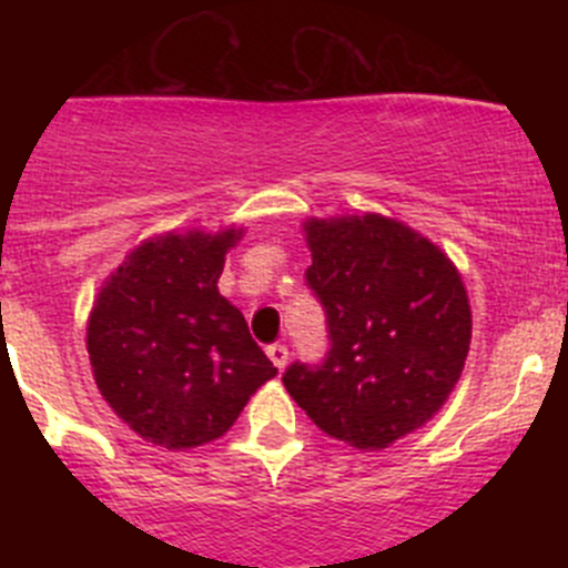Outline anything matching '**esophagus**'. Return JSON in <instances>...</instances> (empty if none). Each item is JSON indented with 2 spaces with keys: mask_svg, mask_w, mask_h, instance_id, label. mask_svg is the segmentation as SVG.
I'll list each match as a JSON object with an SVG mask.
<instances>
[{
  "mask_svg": "<svg viewBox=\"0 0 568 568\" xmlns=\"http://www.w3.org/2000/svg\"><path fill=\"white\" fill-rule=\"evenodd\" d=\"M266 354H268V359H272L274 368H277V371H283L285 365H288V348H285L283 343H274V346H268Z\"/></svg>",
  "mask_w": 568,
  "mask_h": 568,
  "instance_id": "34e87169",
  "label": "esophagus"
}]
</instances>
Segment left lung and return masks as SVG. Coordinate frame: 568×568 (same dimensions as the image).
I'll use <instances>...</instances> for the list:
<instances>
[{"instance_id":"8db88e82","label":"left lung","mask_w":568,"mask_h":568,"mask_svg":"<svg viewBox=\"0 0 568 568\" xmlns=\"http://www.w3.org/2000/svg\"><path fill=\"white\" fill-rule=\"evenodd\" d=\"M302 227L332 348L318 368L291 365L285 390L329 437L390 448L443 409L464 371L473 311L459 268L390 216H311Z\"/></svg>"}]
</instances>
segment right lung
<instances>
[{"instance_id":"obj_1","label":"right lung","mask_w":568,"mask_h":568,"mask_svg":"<svg viewBox=\"0 0 568 568\" xmlns=\"http://www.w3.org/2000/svg\"><path fill=\"white\" fill-rule=\"evenodd\" d=\"M244 227L162 233L125 255L88 318L99 393L145 443L189 450L236 423L277 368L216 288Z\"/></svg>"}]
</instances>
